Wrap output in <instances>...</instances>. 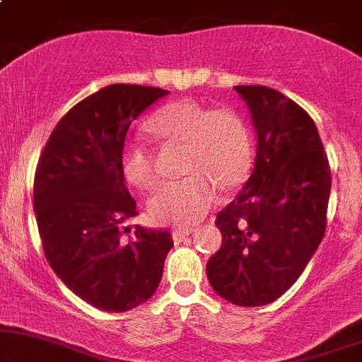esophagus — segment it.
<instances>
[{"label":"esophagus","instance_id":"1","mask_svg":"<svg viewBox=\"0 0 362 362\" xmlns=\"http://www.w3.org/2000/svg\"><path fill=\"white\" fill-rule=\"evenodd\" d=\"M192 231H194V228H185V226L173 228V231H172L173 240H175V242H182V240L187 238V236L192 233Z\"/></svg>","mask_w":362,"mask_h":362}]
</instances>
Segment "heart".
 Returning a JSON list of instances; mask_svg holds the SVG:
<instances>
[{"label":"heart","instance_id":"obj_1","mask_svg":"<svg viewBox=\"0 0 362 362\" xmlns=\"http://www.w3.org/2000/svg\"><path fill=\"white\" fill-rule=\"evenodd\" d=\"M148 129L167 143L184 146L185 178L163 184L148 201L158 223L192 224L204 218L218 201V187L230 190L247 178L252 165V138L238 112L211 109L195 100H178L161 107ZM122 175L139 190L156 184L155 153L143 141H129L120 156Z\"/></svg>","mask_w":362,"mask_h":362}]
</instances>
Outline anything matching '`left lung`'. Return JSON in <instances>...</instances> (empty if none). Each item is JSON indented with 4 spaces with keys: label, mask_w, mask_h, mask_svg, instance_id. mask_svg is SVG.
Returning <instances> with one entry per match:
<instances>
[{
    "label": "left lung",
    "mask_w": 362,
    "mask_h": 362,
    "mask_svg": "<svg viewBox=\"0 0 362 362\" xmlns=\"http://www.w3.org/2000/svg\"><path fill=\"white\" fill-rule=\"evenodd\" d=\"M257 132L255 168L216 216L221 248L207 279L238 306L276 301L305 271L327 226L330 165L308 112L281 91L235 86Z\"/></svg>",
    "instance_id": "obj_1"
}]
</instances>
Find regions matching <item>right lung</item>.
I'll return each instance as SVG.
<instances>
[{
  "instance_id": "add662e5",
  "label": "right lung",
  "mask_w": 362,
  "mask_h": 362,
  "mask_svg": "<svg viewBox=\"0 0 362 362\" xmlns=\"http://www.w3.org/2000/svg\"><path fill=\"white\" fill-rule=\"evenodd\" d=\"M165 95L122 83L98 90L62 115L37 163L34 209L45 259L76 296L110 313L155 294L173 247L167 230L126 228L138 211L120 168L131 122Z\"/></svg>"
}]
</instances>
